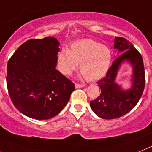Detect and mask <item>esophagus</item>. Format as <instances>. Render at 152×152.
<instances>
[{
    "label": "esophagus",
    "mask_w": 152,
    "mask_h": 152,
    "mask_svg": "<svg viewBox=\"0 0 152 152\" xmlns=\"http://www.w3.org/2000/svg\"><path fill=\"white\" fill-rule=\"evenodd\" d=\"M85 86H86L85 84H78V83H76V84H75V87H76V88H83V87H84Z\"/></svg>",
    "instance_id": "obj_1"
}]
</instances>
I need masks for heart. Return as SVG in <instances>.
Returning <instances> with one entry per match:
<instances>
[{
  "label": "heart",
  "mask_w": 152,
  "mask_h": 152,
  "mask_svg": "<svg viewBox=\"0 0 152 152\" xmlns=\"http://www.w3.org/2000/svg\"><path fill=\"white\" fill-rule=\"evenodd\" d=\"M112 61L110 48L91 39L73 42L69 50L63 48L57 57V66L64 75L72 74L79 64L82 76L96 81L105 76Z\"/></svg>",
  "instance_id": "1"
}]
</instances>
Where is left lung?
<instances>
[{
    "label": "left lung",
    "instance_id": "1",
    "mask_svg": "<svg viewBox=\"0 0 152 152\" xmlns=\"http://www.w3.org/2000/svg\"><path fill=\"white\" fill-rule=\"evenodd\" d=\"M114 49L120 55L113 61L104 78L98 82L101 94L91 101L94 113L104 120H111L125 115L139 102L145 84L142 57L130 42L122 37H115ZM127 61L133 68L132 86L128 90H122L115 79L121 64Z\"/></svg>",
    "mask_w": 152,
    "mask_h": 152
}]
</instances>
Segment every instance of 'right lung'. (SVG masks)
I'll return each mask as SVG.
<instances>
[{
	"instance_id": "obj_1",
	"label": "right lung",
	"mask_w": 152,
	"mask_h": 152,
	"mask_svg": "<svg viewBox=\"0 0 152 152\" xmlns=\"http://www.w3.org/2000/svg\"><path fill=\"white\" fill-rule=\"evenodd\" d=\"M60 43L54 37L30 39L7 63V86L13 105L24 115L48 120L69 102L74 83L55 69Z\"/></svg>"
}]
</instances>
